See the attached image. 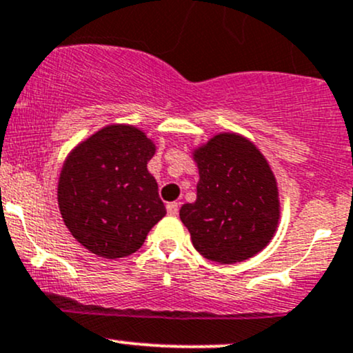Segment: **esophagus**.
<instances>
[{
  "mask_svg": "<svg viewBox=\"0 0 353 353\" xmlns=\"http://www.w3.org/2000/svg\"><path fill=\"white\" fill-rule=\"evenodd\" d=\"M168 212L170 216H177V212H179V203H168Z\"/></svg>",
  "mask_w": 353,
  "mask_h": 353,
  "instance_id": "esophagus-1",
  "label": "esophagus"
}]
</instances>
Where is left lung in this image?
Returning <instances> with one entry per match:
<instances>
[{"instance_id":"8db88e82","label":"left lung","mask_w":353,"mask_h":353,"mask_svg":"<svg viewBox=\"0 0 353 353\" xmlns=\"http://www.w3.org/2000/svg\"><path fill=\"white\" fill-rule=\"evenodd\" d=\"M196 203L179 216L192 245L209 261L231 265L259 253L280 219L278 188L268 162L250 141L219 134L196 150Z\"/></svg>"}]
</instances>
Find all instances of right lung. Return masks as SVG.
Returning a JSON list of instances; mask_svg holds the SVG:
<instances>
[{"instance_id": "1", "label": "right lung", "mask_w": 353, "mask_h": 353, "mask_svg": "<svg viewBox=\"0 0 353 353\" xmlns=\"http://www.w3.org/2000/svg\"><path fill=\"white\" fill-rule=\"evenodd\" d=\"M156 147L130 125H108L82 142L60 174L58 206L73 238L94 254L115 259L144 245L165 216L147 170Z\"/></svg>"}]
</instances>
